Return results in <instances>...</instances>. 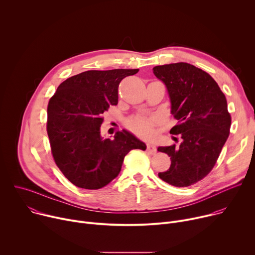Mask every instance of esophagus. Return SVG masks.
<instances>
[{"label":"esophagus","mask_w":255,"mask_h":255,"mask_svg":"<svg viewBox=\"0 0 255 255\" xmlns=\"http://www.w3.org/2000/svg\"><path fill=\"white\" fill-rule=\"evenodd\" d=\"M147 151H148L150 154H155V153H156V148H155L154 145L148 143V144H147Z\"/></svg>","instance_id":"1"}]
</instances>
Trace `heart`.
<instances>
[{
    "instance_id": "obj_1",
    "label": "heart",
    "mask_w": 255,
    "mask_h": 255,
    "mask_svg": "<svg viewBox=\"0 0 255 255\" xmlns=\"http://www.w3.org/2000/svg\"><path fill=\"white\" fill-rule=\"evenodd\" d=\"M157 119L154 116H135L127 121L128 128L140 137H149Z\"/></svg>"
}]
</instances>
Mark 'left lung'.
I'll list each match as a JSON object with an SVG mask.
<instances>
[{
  "label": "left lung",
  "instance_id": "left-lung-1",
  "mask_svg": "<svg viewBox=\"0 0 255 255\" xmlns=\"http://www.w3.org/2000/svg\"><path fill=\"white\" fill-rule=\"evenodd\" d=\"M152 70L165 84L171 114L177 120L170 133L181 138L178 146L157 148L171 160L158 176L171 186L189 187L210 173L230 134L227 101L208 72L190 63L157 65Z\"/></svg>",
  "mask_w": 255,
  "mask_h": 255
}]
</instances>
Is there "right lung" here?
<instances>
[{
	"label": "right lung",
	"mask_w": 255,
	"mask_h": 255,
	"mask_svg": "<svg viewBox=\"0 0 255 255\" xmlns=\"http://www.w3.org/2000/svg\"><path fill=\"white\" fill-rule=\"evenodd\" d=\"M139 69L88 70L62 82L47 107L46 130L55 164L75 186L98 190L120 172L124 157L146 145L126 130L104 139L103 114L118 104L121 81Z\"/></svg>",
	"instance_id": "add662e5"
}]
</instances>
